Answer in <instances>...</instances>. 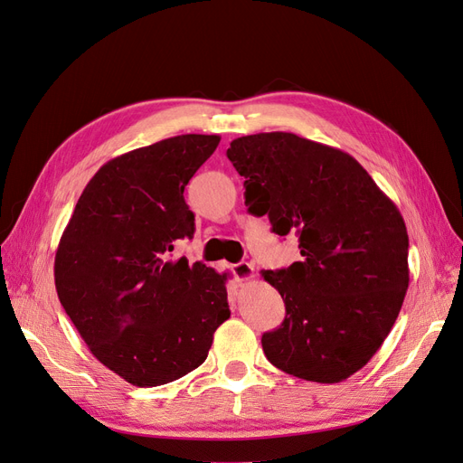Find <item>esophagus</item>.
<instances>
[{
  "mask_svg": "<svg viewBox=\"0 0 463 463\" xmlns=\"http://www.w3.org/2000/svg\"><path fill=\"white\" fill-rule=\"evenodd\" d=\"M231 270H232V275H234L236 282H248V280H251V279L255 277V269H253V265H251V263H246V261L232 265V267H231Z\"/></svg>",
  "mask_w": 463,
  "mask_h": 463,
  "instance_id": "esophagus-1",
  "label": "esophagus"
}]
</instances>
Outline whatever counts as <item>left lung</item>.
Instances as JSON below:
<instances>
[{"label":"left lung","instance_id":"obj_1","mask_svg":"<svg viewBox=\"0 0 463 463\" xmlns=\"http://www.w3.org/2000/svg\"><path fill=\"white\" fill-rule=\"evenodd\" d=\"M227 156L246 181V205L272 232H298L303 261L263 270L286 303L261 337L270 364L339 383L382 347L408 289V232L392 200L351 154L270 131L238 137Z\"/></svg>","mask_w":463,"mask_h":463}]
</instances>
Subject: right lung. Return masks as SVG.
I'll list each match as a JSON object with an SVG mask.
<instances>
[{"mask_svg": "<svg viewBox=\"0 0 463 463\" xmlns=\"http://www.w3.org/2000/svg\"><path fill=\"white\" fill-rule=\"evenodd\" d=\"M219 141L177 135L109 160L61 236V305L97 361L131 385H164L198 368L231 317L227 272L167 255L194 234L183 193Z\"/></svg>", "mask_w": 463, "mask_h": 463, "instance_id": "1", "label": "right lung"}]
</instances>
